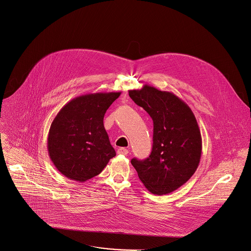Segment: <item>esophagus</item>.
Returning <instances> with one entry per match:
<instances>
[{"instance_id": "esophagus-1", "label": "esophagus", "mask_w": 251, "mask_h": 251, "mask_svg": "<svg viewBox=\"0 0 251 251\" xmlns=\"http://www.w3.org/2000/svg\"><path fill=\"white\" fill-rule=\"evenodd\" d=\"M128 150L127 149H125V148H119L118 150H117V153L119 154V155H127L128 154Z\"/></svg>"}]
</instances>
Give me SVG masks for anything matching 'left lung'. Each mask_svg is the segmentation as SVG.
Returning a JSON list of instances; mask_svg holds the SVG:
<instances>
[{
    "instance_id": "1",
    "label": "left lung",
    "mask_w": 251,
    "mask_h": 251,
    "mask_svg": "<svg viewBox=\"0 0 251 251\" xmlns=\"http://www.w3.org/2000/svg\"><path fill=\"white\" fill-rule=\"evenodd\" d=\"M129 96L153 120L150 157L131 163L152 194H169L186 183L199 166L201 137L196 117L176 95L149 84L129 90Z\"/></svg>"
}]
</instances>
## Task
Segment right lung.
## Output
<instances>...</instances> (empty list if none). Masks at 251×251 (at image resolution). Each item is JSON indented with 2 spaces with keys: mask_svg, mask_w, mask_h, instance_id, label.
<instances>
[{
  "mask_svg": "<svg viewBox=\"0 0 251 251\" xmlns=\"http://www.w3.org/2000/svg\"><path fill=\"white\" fill-rule=\"evenodd\" d=\"M121 92H99L67 102L51 123L48 151L56 169L66 177L84 182L96 176L116 155L103 126V116Z\"/></svg>",
  "mask_w": 251,
  "mask_h": 251,
  "instance_id": "obj_1",
  "label": "right lung"
}]
</instances>
